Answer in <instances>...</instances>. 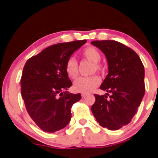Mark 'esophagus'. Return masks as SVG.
I'll use <instances>...</instances> for the list:
<instances>
[{"label":"esophagus","mask_w":158,"mask_h":158,"mask_svg":"<svg viewBox=\"0 0 158 158\" xmlns=\"http://www.w3.org/2000/svg\"><path fill=\"white\" fill-rule=\"evenodd\" d=\"M86 95H87V94H85V93H82V98H85V97Z\"/></svg>","instance_id":"esophagus-1"}]
</instances>
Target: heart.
<instances>
[{
  "instance_id": "1",
  "label": "heart",
  "mask_w": 158,
  "mask_h": 158,
  "mask_svg": "<svg viewBox=\"0 0 158 158\" xmlns=\"http://www.w3.org/2000/svg\"><path fill=\"white\" fill-rule=\"evenodd\" d=\"M82 56L94 63V70H100L101 69L99 62L101 59L100 52L94 46H88L83 49ZM65 71L67 76L71 79H76L78 76V64L74 58L67 60L65 65ZM100 79L98 76H91L88 77H79L73 83V89L77 92L88 93L93 91L100 85Z\"/></svg>"
}]
</instances>
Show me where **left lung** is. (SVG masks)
Wrapping results in <instances>:
<instances>
[{
    "instance_id": "8db88e82",
    "label": "left lung",
    "mask_w": 158,
    "mask_h": 158,
    "mask_svg": "<svg viewBox=\"0 0 158 158\" xmlns=\"http://www.w3.org/2000/svg\"><path fill=\"white\" fill-rule=\"evenodd\" d=\"M108 63V74L100 88L110 93L94 94L91 111L100 126L111 131L127 125L136 114L145 94V70L138 55L115 40H95Z\"/></svg>"
}]
</instances>
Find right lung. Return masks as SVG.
<instances>
[{
    "instance_id": "1",
    "label": "right lung",
    "mask_w": 158,
    "mask_h": 158,
    "mask_svg": "<svg viewBox=\"0 0 158 158\" xmlns=\"http://www.w3.org/2000/svg\"><path fill=\"white\" fill-rule=\"evenodd\" d=\"M87 41L61 43L45 48L27 60L21 79V93L33 121L45 132L64 128L71 119V107L80 94L67 91L72 85L66 73L67 60Z\"/></svg>"
}]
</instances>
